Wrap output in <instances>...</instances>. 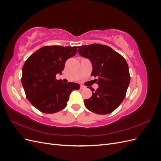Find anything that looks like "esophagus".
Returning <instances> with one entry per match:
<instances>
[{
    "label": "esophagus",
    "instance_id": "esophagus-1",
    "mask_svg": "<svg viewBox=\"0 0 161 161\" xmlns=\"http://www.w3.org/2000/svg\"><path fill=\"white\" fill-rule=\"evenodd\" d=\"M80 89L81 90H82V89H85V86H83V85H80Z\"/></svg>",
    "mask_w": 161,
    "mask_h": 161
}]
</instances>
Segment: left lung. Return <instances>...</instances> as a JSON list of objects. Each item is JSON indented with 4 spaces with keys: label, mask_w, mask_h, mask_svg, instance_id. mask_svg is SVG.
Wrapping results in <instances>:
<instances>
[{
    "label": "left lung",
    "mask_w": 161,
    "mask_h": 161,
    "mask_svg": "<svg viewBox=\"0 0 161 161\" xmlns=\"http://www.w3.org/2000/svg\"><path fill=\"white\" fill-rule=\"evenodd\" d=\"M78 53L91 61V76L99 87H92L91 98L84 101L86 108L97 114H108L119 107L125 98L130 81L128 65L124 57L108 46L91 44L78 47Z\"/></svg>",
    "instance_id": "left-lung-1"
}]
</instances>
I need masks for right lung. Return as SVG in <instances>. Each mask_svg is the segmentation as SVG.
I'll list each match as a JSON object with an SVG mask.
<instances>
[{"label": "right lung", "instance_id": "1", "mask_svg": "<svg viewBox=\"0 0 161 161\" xmlns=\"http://www.w3.org/2000/svg\"><path fill=\"white\" fill-rule=\"evenodd\" d=\"M76 46H44L31 54L22 69L21 82L29 101L45 114L64 109L71 92L79 90L75 82L63 83L56 79L62 74L66 61L76 53Z\"/></svg>", "mask_w": 161, "mask_h": 161}]
</instances>
